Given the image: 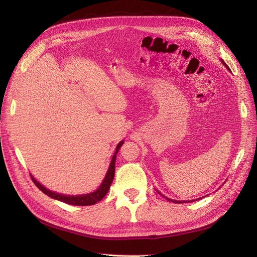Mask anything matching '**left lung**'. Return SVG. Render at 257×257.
Returning <instances> with one entry per match:
<instances>
[{"instance_id": "1", "label": "left lung", "mask_w": 257, "mask_h": 257, "mask_svg": "<svg viewBox=\"0 0 257 257\" xmlns=\"http://www.w3.org/2000/svg\"><path fill=\"white\" fill-rule=\"evenodd\" d=\"M222 62H223V64L227 67V69H229L228 65H227L223 60H222ZM229 70H230V69H229ZM167 200H170V199H168V198H167ZM171 201H172V202H175V203H182V202H190V201H176V200H171ZM192 202H193V200H192Z\"/></svg>"}]
</instances>
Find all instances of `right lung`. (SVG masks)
Here are the masks:
<instances>
[{"instance_id":"right-lung-1","label":"right lung","mask_w":257,"mask_h":257,"mask_svg":"<svg viewBox=\"0 0 257 257\" xmlns=\"http://www.w3.org/2000/svg\"><path fill=\"white\" fill-rule=\"evenodd\" d=\"M124 144V141H121L117 144L116 146V149H115V152L112 156V159H111V163H110V166L109 168H108L107 170V173H106V176L103 180V182L101 183V185L99 186V188L97 191H94L90 194H86V195H79V196H66V195H62V194H58V193H55V192H52L50 190H48V188H46L44 185L40 184L37 180H35L33 178L32 175H30L31 176V179L32 181L34 182V184L39 188L40 191H42L44 194H46L47 196L53 198V199H56L58 201H61V202H64V203H67V204H71V205H77V206H87V205H93L96 204L97 202L101 201L105 195L108 193V191H109L110 188V185L113 181V178H114V171H115V158H116V154L118 152V150L120 149V147L123 146Z\"/></svg>"}]
</instances>
